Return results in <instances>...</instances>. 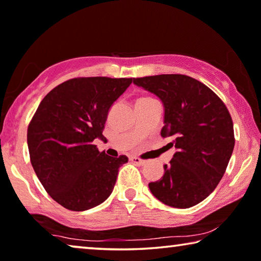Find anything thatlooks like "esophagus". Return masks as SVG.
Segmentation results:
<instances>
[{
	"label": "esophagus",
	"instance_id": "obj_1",
	"mask_svg": "<svg viewBox=\"0 0 261 261\" xmlns=\"http://www.w3.org/2000/svg\"><path fill=\"white\" fill-rule=\"evenodd\" d=\"M132 161H133L134 163L139 164V165H146V164H147V161H144V160H141L140 157H133V159H132Z\"/></svg>",
	"mask_w": 261,
	"mask_h": 261
}]
</instances>
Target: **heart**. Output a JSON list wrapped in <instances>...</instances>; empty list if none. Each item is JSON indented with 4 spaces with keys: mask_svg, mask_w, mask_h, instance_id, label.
Listing matches in <instances>:
<instances>
[{
    "mask_svg": "<svg viewBox=\"0 0 261 261\" xmlns=\"http://www.w3.org/2000/svg\"><path fill=\"white\" fill-rule=\"evenodd\" d=\"M150 100H153L152 98H149V97H143V98H140V99L138 100V102H147V101H150Z\"/></svg>",
    "mask_w": 261,
    "mask_h": 261,
    "instance_id": "1",
    "label": "heart"
}]
</instances>
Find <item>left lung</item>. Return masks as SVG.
<instances>
[{
  "mask_svg": "<svg viewBox=\"0 0 261 261\" xmlns=\"http://www.w3.org/2000/svg\"><path fill=\"white\" fill-rule=\"evenodd\" d=\"M133 82L163 102L161 135L177 150L149 189L170 207H193L216 189L227 169L234 147L231 115L214 91L190 76L155 75Z\"/></svg>",
  "mask_w": 261,
  "mask_h": 261,
  "instance_id": "1",
  "label": "left lung"
}]
</instances>
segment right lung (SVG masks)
I'll return each instance as SVG.
<instances>
[{
  "mask_svg": "<svg viewBox=\"0 0 261 261\" xmlns=\"http://www.w3.org/2000/svg\"><path fill=\"white\" fill-rule=\"evenodd\" d=\"M133 79L77 77L45 96L28 128L30 160L47 193L62 207L83 212L112 193L128 162L98 150L109 111Z\"/></svg>",
  "mask_w": 261,
  "mask_h": 261,
  "instance_id": "1",
  "label": "right lung"
}]
</instances>
